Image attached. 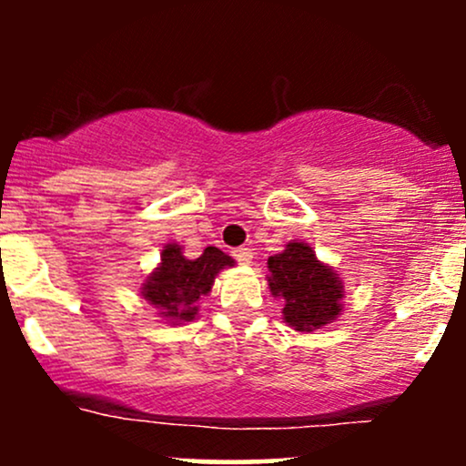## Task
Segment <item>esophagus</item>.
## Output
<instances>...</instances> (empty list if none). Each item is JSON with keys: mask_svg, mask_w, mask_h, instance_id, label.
<instances>
[{"mask_svg": "<svg viewBox=\"0 0 466 466\" xmlns=\"http://www.w3.org/2000/svg\"><path fill=\"white\" fill-rule=\"evenodd\" d=\"M232 256L238 260L240 265H249L251 258H254V254H251V249H248V248H237L232 251Z\"/></svg>", "mask_w": 466, "mask_h": 466, "instance_id": "esophagus-1", "label": "esophagus"}]
</instances>
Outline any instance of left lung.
Returning <instances> with one entry per match:
<instances>
[{"instance_id": "left-lung-1", "label": "left lung", "mask_w": 466, "mask_h": 466, "mask_svg": "<svg viewBox=\"0 0 466 466\" xmlns=\"http://www.w3.org/2000/svg\"><path fill=\"white\" fill-rule=\"evenodd\" d=\"M269 291L282 298V319L300 333L330 324L341 313L344 285L333 267L318 260L307 243H289L285 251L269 256Z\"/></svg>"}]
</instances>
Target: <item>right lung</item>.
<instances>
[{"label": "right lung", "instance_id": "add662e5", "mask_svg": "<svg viewBox=\"0 0 466 466\" xmlns=\"http://www.w3.org/2000/svg\"><path fill=\"white\" fill-rule=\"evenodd\" d=\"M226 267H234V258L218 248H206L199 258H186L181 245L166 243L162 263L140 291L168 324L192 322L199 313V302L212 291L215 276Z\"/></svg>", "mask_w": 466, "mask_h": 466}]
</instances>
